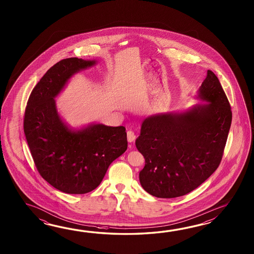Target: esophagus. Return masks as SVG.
I'll list each match as a JSON object with an SVG mask.
<instances>
[{"instance_id":"obj_1","label":"esophagus","mask_w":254,"mask_h":254,"mask_svg":"<svg viewBox=\"0 0 254 254\" xmlns=\"http://www.w3.org/2000/svg\"><path fill=\"white\" fill-rule=\"evenodd\" d=\"M135 139H136V134H135L134 131L128 130L127 131V140H128V141L132 142V141H134Z\"/></svg>"}]
</instances>
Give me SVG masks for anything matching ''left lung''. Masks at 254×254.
I'll return each mask as SVG.
<instances>
[{"mask_svg":"<svg viewBox=\"0 0 254 254\" xmlns=\"http://www.w3.org/2000/svg\"><path fill=\"white\" fill-rule=\"evenodd\" d=\"M198 97L209 102L184 114L153 115L135 141L145 158L142 188L158 198H176L198 188L221 163L232 124L231 105L208 70Z\"/></svg>","mask_w":254,"mask_h":254,"instance_id":"obj_1","label":"left lung"}]
</instances>
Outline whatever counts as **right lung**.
Returning a JSON list of instances; mask_svg holds the SVG:
<instances>
[{
    "label": "right lung",
    "instance_id": "1",
    "mask_svg": "<svg viewBox=\"0 0 254 254\" xmlns=\"http://www.w3.org/2000/svg\"><path fill=\"white\" fill-rule=\"evenodd\" d=\"M94 64L76 57L60 61L33 88L25 108L23 130L36 169L65 193L84 194L97 188L110 164L127 150L124 126L93 125L73 131L57 113L54 97L70 76Z\"/></svg>",
    "mask_w": 254,
    "mask_h": 254
}]
</instances>
